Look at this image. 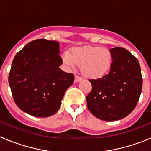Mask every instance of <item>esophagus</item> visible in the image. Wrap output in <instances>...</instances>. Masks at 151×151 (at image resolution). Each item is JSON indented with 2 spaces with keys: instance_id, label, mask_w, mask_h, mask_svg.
<instances>
[{
  "instance_id": "34e87169",
  "label": "esophagus",
  "mask_w": 151,
  "mask_h": 151,
  "mask_svg": "<svg viewBox=\"0 0 151 151\" xmlns=\"http://www.w3.org/2000/svg\"><path fill=\"white\" fill-rule=\"evenodd\" d=\"M82 79V77L78 76H77V75H76V76H75V82H80V81H81Z\"/></svg>"
}]
</instances>
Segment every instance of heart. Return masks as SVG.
I'll list each match as a JSON object with an SVG mask.
<instances>
[{"instance_id": "obj_1", "label": "heart", "mask_w": 151, "mask_h": 151, "mask_svg": "<svg viewBox=\"0 0 151 151\" xmlns=\"http://www.w3.org/2000/svg\"><path fill=\"white\" fill-rule=\"evenodd\" d=\"M63 61L69 67L81 65V70L85 76L98 78L104 76L111 67L113 58L110 51L100 47L85 46L76 47L71 54L64 52Z\"/></svg>"}]
</instances>
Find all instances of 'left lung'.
Here are the masks:
<instances>
[{"label": "left lung", "instance_id": "1", "mask_svg": "<svg viewBox=\"0 0 151 151\" xmlns=\"http://www.w3.org/2000/svg\"><path fill=\"white\" fill-rule=\"evenodd\" d=\"M110 71L102 78L89 79L92 89L86 97L88 110L95 117L116 121L132 113L138 104L142 88L138 60L129 50L113 47Z\"/></svg>", "mask_w": 151, "mask_h": 151}]
</instances>
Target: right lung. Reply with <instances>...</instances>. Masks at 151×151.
Listing matches in <instances>:
<instances>
[{"label":"right lung","mask_w":151,"mask_h":151,"mask_svg":"<svg viewBox=\"0 0 151 151\" xmlns=\"http://www.w3.org/2000/svg\"><path fill=\"white\" fill-rule=\"evenodd\" d=\"M57 41L37 39L16 54L9 73L13 100L21 110L35 117H48L60 109L74 75L59 68L63 63Z\"/></svg>","instance_id":"1"}]
</instances>
